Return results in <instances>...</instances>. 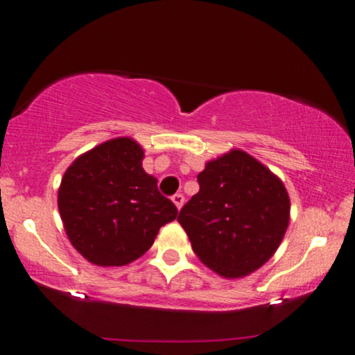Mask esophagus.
<instances>
[{
  "label": "esophagus",
  "instance_id": "obj_1",
  "mask_svg": "<svg viewBox=\"0 0 355 355\" xmlns=\"http://www.w3.org/2000/svg\"><path fill=\"white\" fill-rule=\"evenodd\" d=\"M172 201L175 203V206H177L178 209L182 208L183 203H185V196L182 195V193H175V195L172 196Z\"/></svg>",
  "mask_w": 355,
  "mask_h": 355
}]
</instances>
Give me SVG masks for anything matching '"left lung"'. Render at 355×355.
Here are the masks:
<instances>
[{
	"label": "left lung",
	"instance_id": "8db88e82",
	"mask_svg": "<svg viewBox=\"0 0 355 355\" xmlns=\"http://www.w3.org/2000/svg\"><path fill=\"white\" fill-rule=\"evenodd\" d=\"M198 183L200 191L178 214L193 252L224 278L255 272L275 254L288 227L285 185L239 149L209 160Z\"/></svg>",
	"mask_w": 355,
	"mask_h": 355
}]
</instances>
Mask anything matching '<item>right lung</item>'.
<instances>
[{
	"label": "right lung",
	"instance_id": "obj_1",
	"mask_svg": "<svg viewBox=\"0 0 355 355\" xmlns=\"http://www.w3.org/2000/svg\"><path fill=\"white\" fill-rule=\"evenodd\" d=\"M144 150L116 137L85 152L67 168L58 211L67 236L88 262L119 267L144 255L178 209L142 168Z\"/></svg>",
	"mask_w": 355,
	"mask_h": 355
}]
</instances>
